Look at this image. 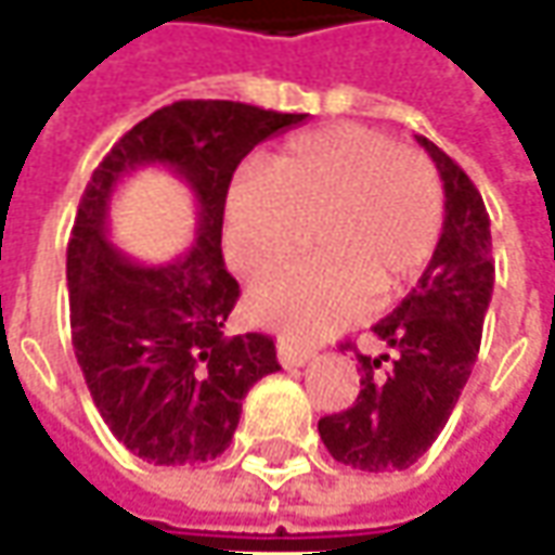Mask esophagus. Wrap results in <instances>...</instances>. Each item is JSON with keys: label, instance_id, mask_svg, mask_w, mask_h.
Instances as JSON below:
<instances>
[{"label": "esophagus", "instance_id": "34e87169", "mask_svg": "<svg viewBox=\"0 0 555 555\" xmlns=\"http://www.w3.org/2000/svg\"><path fill=\"white\" fill-rule=\"evenodd\" d=\"M276 353H279V362H282V365H304V362H310V359H313V350H307V347H297V344H292L288 337H279Z\"/></svg>", "mask_w": 555, "mask_h": 555}]
</instances>
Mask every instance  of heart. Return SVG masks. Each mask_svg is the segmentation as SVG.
Returning a JSON list of instances; mask_svg holds the SVG:
<instances>
[{"label": "heart", "instance_id": "obj_1", "mask_svg": "<svg viewBox=\"0 0 555 555\" xmlns=\"http://www.w3.org/2000/svg\"><path fill=\"white\" fill-rule=\"evenodd\" d=\"M442 220V181L421 150L340 122L292 138L267 168H242L223 196V245L242 276L260 279L292 258L313 227L319 258L248 295L258 325L313 340L417 276L439 245Z\"/></svg>", "mask_w": 555, "mask_h": 555}]
</instances>
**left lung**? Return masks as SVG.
<instances>
[{
  "label": "left lung",
  "instance_id": "8db88e82",
  "mask_svg": "<svg viewBox=\"0 0 555 555\" xmlns=\"http://www.w3.org/2000/svg\"><path fill=\"white\" fill-rule=\"evenodd\" d=\"M417 144L446 190L442 236L411 295L372 328L390 353H356V402L319 421L328 454L365 473L409 469L449 424L476 365L494 288L486 202L451 156L421 134Z\"/></svg>",
  "mask_w": 555,
  "mask_h": 555
}]
</instances>
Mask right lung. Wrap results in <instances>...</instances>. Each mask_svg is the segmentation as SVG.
Instances as JSON below:
<instances>
[{"label": "right lung", "mask_w": 555, "mask_h": 555, "mask_svg": "<svg viewBox=\"0 0 555 555\" xmlns=\"http://www.w3.org/2000/svg\"><path fill=\"white\" fill-rule=\"evenodd\" d=\"M307 113L240 101H178L119 138L88 181L67 245L73 350L109 433L156 467L215 461L233 442L242 399L279 372L270 335L227 337L240 282L220 255L223 196L240 163ZM165 164L201 205L197 242L171 264H138L112 248L105 208L115 183Z\"/></svg>", "instance_id": "obj_1"}]
</instances>
